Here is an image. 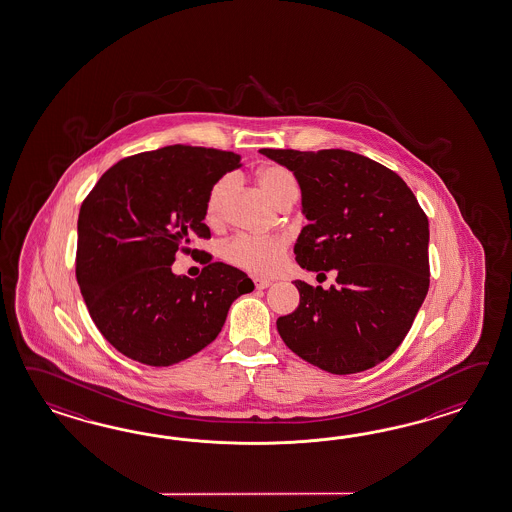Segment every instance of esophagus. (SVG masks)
I'll return each instance as SVG.
<instances>
[{"mask_svg":"<svg viewBox=\"0 0 512 512\" xmlns=\"http://www.w3.org/2000/svg\"><path fill=\"white\" fill-rule=\"evenodd\" d=\"M270 285H272L270 279H255V287L259 288V290H264V288H268Z\"/></svg>","mask_w":512,"mask_h":512,"instance_id":"obj_1","label":"esophagus"}]
</instances>
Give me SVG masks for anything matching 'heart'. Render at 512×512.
<instances>
[{"mask_svg": "<svg viewBox=\"0 0 512 512\" xmlns=\"http://www.w3.org/2000/svg\"><path fill=\"white\" fill-rule=\"evenodd\" d=\"M257 181L277 207L292 205L298 200V181L281 166L262 168L257 174ZM235 185L237 177L233 174L222 175L218 181H214L205 201V216L212 224L222 218L225 203ZM287 248L285 235H237L225 244L224 257L225 261L248 274L274 275L285 261Z\"/></svg>", "mask_w": 512, "mask_h": 512, "instance_id": "1", "label": "heart"}]
</instances>
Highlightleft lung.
I'll use <instances>...</instances> for the list:
<instances>
[{
    "label": "left lung",
    "mask_w": 512,
    "mask_h": 512,
    "mask_svg": "<svg viewBox=\"0 0 512 512\" xmlns=\"http://www.w3.org/2000/svg\"><path fill=\"white\" fill-rule=\"evenodd\" d=\"M301 188V268L337 272L324 290L296 281L298 309L277 318L283 342L329 374L374 368L409 333L429 288V222L396 172L346 150H261Z\"/></svg>",
    "instance_id": "8db88e82"
}]
</instances>
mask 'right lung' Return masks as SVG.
I'll list each match as a JSON object with an SVG mask.
<instances>
[{
    "instance_id": "obj_1",
    "label": "right lung",
    "mask_w": 512,
    "mask_h": 512,
    "mask_svg": "<svg viewBox=\"0 0 512 512\" xmlns=\"http://www.w3.org/2000/svg\"><path fill=\"white\" fill-rule=\"evenodd\" d=\"M240 166L233 151L166 146L114 164L83 201L77 283L101 335L125 357L148 366L185 361L218 337L231 303L255 288L242 270L209 257L196 279L172 272L177 251L211 237L207 194Z\"/></svg>"
}]
</instances>
